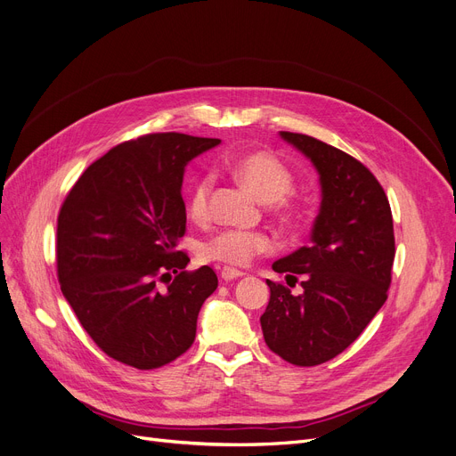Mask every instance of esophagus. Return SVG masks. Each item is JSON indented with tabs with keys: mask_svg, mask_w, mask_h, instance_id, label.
Segmentation results:
<instances>
[{
	"mask_svg": "<svg viewBox=\"0 0 456 456\" xmlns=\"http://www.w3.org/2000/svg\"><path fill=\"white\" fill-rule=\"evenodd\" d=\"M242 275H246V273L240 272V270H236V268H231V266H224L222 268V280L224 281H234V280H239V277H242Z\"/></svg>",
	"mask_w": 456,
	"mask_h": 456,
	"instance_id": "34e87169",
	"label": "esophagus"
}]
</instances>
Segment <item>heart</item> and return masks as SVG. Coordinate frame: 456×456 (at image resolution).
Returning a JSON list of instances; mask_svg holds the SVG:
<instances>
[{
  "label": "heart",
  "instance_id": "1",
  "mask_svg": "<svg viewBox=\"0 0 456 456\" xmlns=\"http://www.w3.org/2000/svg\"><path fill=\"white\" fill-rule=\"evenodd\" d=\"M229 173L236 181L251 190L266 207L283 217L296 214L289 193L294 188V176L285 164L268 152H249L234 158L227 164ZM212 193V176L203 175L191 186L188 197V210L197 220L208 214ZM273 249L270 236L263 231L224 229L210 234L197 246V255L207 263H224L227 266H248L256 255Z\"/></svg>",
  "mask_w": 456,
  "mask_h": 456
}]
</instances>
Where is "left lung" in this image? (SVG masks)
<instances>
[{
  "label": "left lung",
  "instance_id": "8db88e82",
  "mask_svg": "<svg viewBox=\"0 0 456 456\" xmlns=\"http://www.w3.org/2000/svg\"><path fill=\"white\" fill-rule=\"evenodd\" d=\"M313 162L322 201L311 244L275 261L287 283L302 275V294L266 281L261 316L268 348L285 362L313 367L348 348L387 300L395 259L393 216L376 176L354 156L305 134L280 132Z\"/></svg>",
  "mask_w": 456,
  "mask_h": 456
}]
</instances>
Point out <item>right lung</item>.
Here are the masks:
<instances>
[{
  "mask_svg": "<svg viewBox=\"0 0 456 456\" xmlns=\"http://www.w3.org/2000/svg\"><path fill=\"white\" fill-rule=\"evenodd\" d=\"M217 143L179 132L125 142L82 173L59 210L61 292L96 346L125 365L158 369L193 345L217 275L184 270L181 188L184 166Z\"/></svg>",
  "mask_w": 456,
  "mask_h": 456,
  "instance_id": "obj_1",
  "label": "right lung"
}]
</instances>
